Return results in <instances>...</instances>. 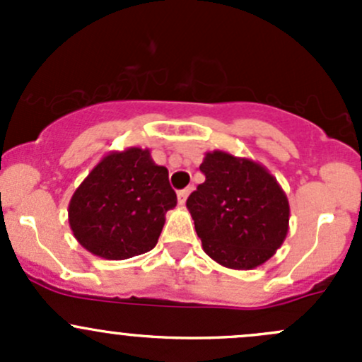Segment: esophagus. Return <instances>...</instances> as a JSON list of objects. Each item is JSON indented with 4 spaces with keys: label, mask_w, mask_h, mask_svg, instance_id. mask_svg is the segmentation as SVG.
Here are the masks:
<instances>
[{
    "label": "esophagus",
    "mask_w": 362,
    "mask_h": 362,
    "mask_svg": "<svg viewBox=\"0 0 362 362\" xmlns=\"http://www.w3.org/2000/svg\"><path fill=\"white\" fill-rule=\"evenodd\" d=\"M191 191H192V187H185V189H182V191H178V192H177V196H178V203L184 204V203H185V199H187L189 192H191Z\"/></svg>",
    "instance_id": "1"
}]
</instances>
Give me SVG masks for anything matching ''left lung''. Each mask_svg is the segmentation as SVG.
I'll return each instance as SVG.
<instances>
[{
    "label": "left lung",
    "mask_w": 362,
    "mask_h": 362,
    "mask_svg": "<svg viewBox=\"0 0 362 362\" xmlns=\"http://www.w3.org/2000/svg\"><path fill=\"white\" fill-rule=\"evenodd\" d=\"M204 182L187 198L203 250L218 264L250 269L286 240L289 202L275 178L249 159L206 154Z\"/></svg>",
    "instance_id": "left-lung-1"
}]
</instances>
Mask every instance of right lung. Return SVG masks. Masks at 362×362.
I'll use <instances>...</instances> for the list:
<instances>
[{
    "label": "right lung",
    "mask_w": 362,
    "mask_h": 362,
    "mask_svg": "<svg viewBox=\"0 0 362 362\" xmlns=\"http://www.w3.org/2000/svg\"><path fill=\"white\" fill-rule=\"evenodd\" d=\"M175 204L166 168L148 151L127 148L108 154L80 184L69 202V226L87 250L120 261L154 249Z\"/></svg>",
    "instance_id": "add662e5"
}]
</instances>
